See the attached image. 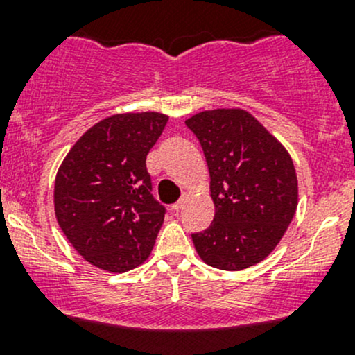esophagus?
Segmentation results:
<instances>
[{"label":"esophagus","mask_w":355,"mask_h":355,"mask_svg":"<svg viewBox=\"0 0 355 355\" xmlns=\"http://www.w3.org/2000/svg\"><path fill=\"white\" fill-rule=\"evenodd\" d=\"M185 202H187V196H184V198H182L180 200H177V202H175V204H171V209H173V211L182 209Z\"/></svg>","instance_id":"esophagus-1"}]
</instances>
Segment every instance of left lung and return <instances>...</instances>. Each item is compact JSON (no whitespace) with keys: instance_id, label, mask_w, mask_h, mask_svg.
Returning a JSON list of instances; mask_svg holds the SVG:
<instances>
[{"instance_id":"obj_1","label":"left lung","mask_w":355,"mask_h":355,"mask_svg":"<svg viewBox=\"0 0 355 355\" xmlns=\"http://www.w3.org/2000/svg\"><path fill=\"white\" fill-rule=\"evenodd\" d=\"M185 125L199 139L211 177L214 218L192 234L199 257L218 270L261 263L297 209V175L287 149L241 108L200 111Z\"/></svg>"}]
</instances>
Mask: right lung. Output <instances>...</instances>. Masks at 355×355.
Listing matches in <instances>:
<instances>
[{
	"mask_svg": "<svg viewBox=\"0 0 355 355\" xmlns=\"http://www.w3.org/2000/svg\"><path fill=\"white\" fill-rule=\"evenodd\" d=\"M168 116L121 113L89 128L55 180V214L73 249L94 266L125 273L144 263L164 220L146 156Z\"/></svg>",
	"mask_w": 355,
	"mask_h": 355,
	"instance_id": "1",
	"label": "right lung"
}]
</instances>
